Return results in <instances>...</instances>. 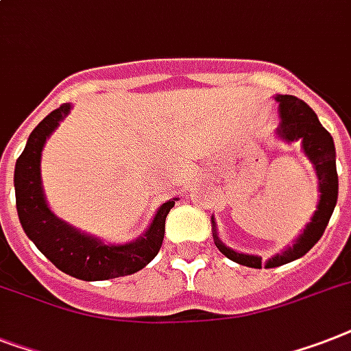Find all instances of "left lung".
<instances>
[{
	"mask_svg": "<svg viewBox=\"0 0 351 351\" xmlns=\"http://www.w3.org/2000/svg\"><path fill=\"white\" fill-rule=\"evenodd\" d=\"M276 101L279 102V122L278 136L287 142L301 141L304 155L308 156V160L314 164L315 175L319 180V204L317 210L312 216V221L306 225L303 234L299 236L292 247L270 258L265 267L274 269L285 263H290L294 259L301 258L308 252L323 236L324 229L330 221L335 204H337L339 193V178L337 167H335V146L333 138L328 131L324 130L319 122L315 111L304 101L294 95H276ZM213 238H215L216 247L220 249L221 254H225L236 263L252 267V269H261V258L254 254H241L236 250L225 247L216 234V223L213 218Z\"/></svg>",
	"mask_w": 351,
	"mask_h": 351,
	"instance_id": "obj_1",
	"label": "left lung"
}]
</instances>
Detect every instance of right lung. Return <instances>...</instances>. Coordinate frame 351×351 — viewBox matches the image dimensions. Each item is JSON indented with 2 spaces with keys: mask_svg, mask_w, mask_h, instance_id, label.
<instances>
[{
  "mask_svg": "<svg viewBox=\"0 0 351 351\" xmlns=\"http://www.w3.org/2000/svg\"><path fill=\"white\" fill-rule=\"evenodd\" d=\"M70 110L72 104H62L45 117L30 133L27 146L16 162L14 187L21 227L37 249L64 274L82 281H104L135 274L158 254L166 232V218L176 198L160 205L141 238L124 245L104 243L59 220L43 193L41 151Z\"/></svg>",
  "mask_w": 351,
  "mask_h": 351,
  "instance_id": "obj_1",
  "label": "right lung"
}]
</instances>
